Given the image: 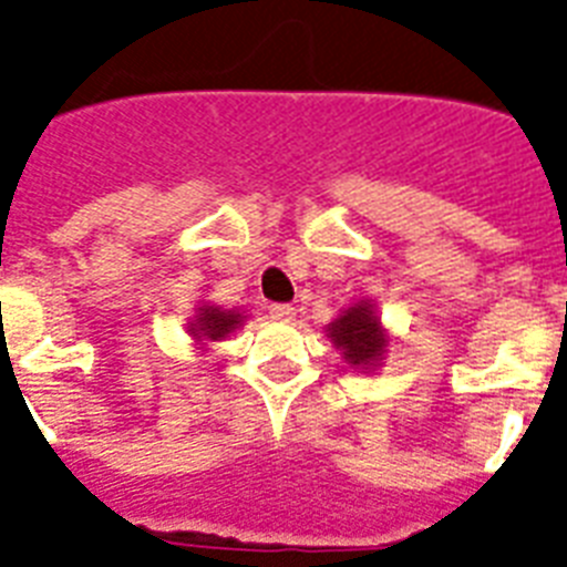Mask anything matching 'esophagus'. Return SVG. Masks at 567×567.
Returning <instances> with one entry per match:
<instances>
[{"label": "esophagus", "mask_w": 567, "mask_h": 567, "mask_svg": "<svg viewBox=\"0 0 567 567\" xmlns=\"http://www.w3.org/2000/svg\"><path fill=\"white\" fill-rule=\"evenodd\" d=\"M269 316L278 318V321H289V318H295V307L292 303H272V307H269Z\"/></svg>", "instance_id": "1"}]
</instances>
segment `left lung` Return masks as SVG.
<instances>
[{"instance_id":"left-lung-1","label":"left lung","mask_w":567,"mask_h":567,"mask_svg":"<svg viewBox=\"0 0 567 567\" xmlns=\"http://www.w3.org/2000/svg\"><path fill=\"white\" fill-rule=\"evenodd\" d=\"M327 330H330L336 348L344 350V359L350 364H359V368L373 364L385 350V336H382V327H379V318L371 310V303L362 301L350 307Z\"/></svg>"}]
</instances>
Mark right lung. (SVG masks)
<instances>
[{"label":"right lung","instance_id":"1","mask_svg":"<svg viewBox=\"0 0 567 567\" xmlns=\"http://www.w3.org/2000/svg\"><path fill=\"white\" fill-rule=\"evenodd\" d=\"M240 318H243L240 312H231V310L226 312V310H217V307H205V310L199 312V318L190 324V330H194L199 339L219 341V339H226L234 327L240 324Z\"/></svg>","mask_w":567,"mask_h":567}]
</instances>
